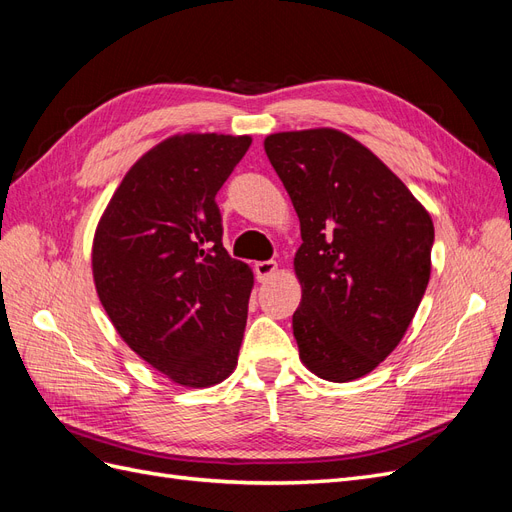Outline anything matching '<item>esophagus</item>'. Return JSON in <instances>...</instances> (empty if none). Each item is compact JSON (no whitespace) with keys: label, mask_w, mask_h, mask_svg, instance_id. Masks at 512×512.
<instances>
[{"label":"esophagus","mask_w":512,"mask_h":512,"mask_svg":"<svg viewBox=\"0 0 512 512\" xmlns=\"http://www.w3.org/2000/svg\"><path fill=\"white\" fill-rule=\"evenodd\" d=\"M254 271H256L258 282H267L269 277L277 271V262L275 260H258L254 265Z\"/></svg>","instance_id":"1"}]
</instances>
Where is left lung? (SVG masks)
Masks as SVG:
<instances>
[{"mask_svg": "<svg viewBox=\"0 0 512 512\" xmlns=\"http://www.w3.org/2000/svg\"><path fill=\"white\" fill-rule=\"evenodd\" d=\"M265 151L301 222L303 294L292 316L301 361L331 382L361 378L395 350L423 299L429 213L344 132L271 134Z\"/></svg>", "mask_w": 512, "mask_h": 512, "instance_id": "8db88e82", "label": "left lung"}]
</instances>
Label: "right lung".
<instances>
[{
  "mask_svg": "<svg viewBox=\"0 0 512 512\" xmlns=\"http://www.w3.org/2000/svg\"><path fill=\"white\" fill-rule=\"evenodd\" d=\"M250 145V136L166 138L128 170L96 230L94 282L117 333L192 389L237 365L254 275L224 250L215 194Z\"/></svg>",
  "mask_w": 512,
  "mask_h": 512,
  "instance_id": "right-lung-1",
  "label": "right lung"
}]
</instances>
